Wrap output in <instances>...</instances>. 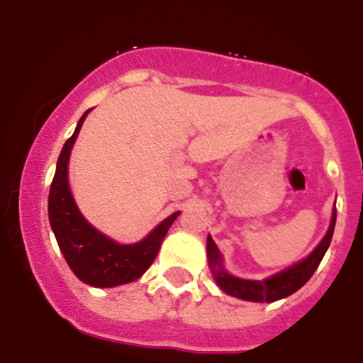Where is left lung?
Segmentation results:
<instances>
[{
  "instance_id": "1",
  "label": "left lung",
  "mask_w": 363,
  "mask_h": 363,
  "mask_svg": "<svg viewBox=\"0 0 363 363\" xmlns=\"http://www.w3.org/2000/svg\"><path fill=\"white\" fill-rule=\"evenodd\" d=\"M335 223H336V209L333 213L331 225L329 230L320 242V245L307 256L306 259H301L300 264L293 265L287 271L274 274V277L267 278V280L256 281V280H242V278L230 277L229 272L221 265V255L218 251L216 243L213 238H207V259H209V267L213 271V277L216 284L220 285V289L223 293L230 294V296L242 298V300L249 301H277L280 298L289 296V294L296 293L300 287L311 280L314 271L318 269L320 262H322L323 255H325L327 247L333 240V233H335Z\"/></svg>"
}]
</instances>
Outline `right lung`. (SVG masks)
<instances>
[{"instance_id": "add662e5", "label": "right lung", "mask_w": 363, "mask_h": 363, "mask_svg": "<svg viewBox=\"0 0 363 363\" xmlns=\"http://www.w3.org/2000/svg\"><path fill=\"white\" fill-rule=\"evenodd\" d=\"M86 112L78 121V127L65 142L57 158L56 174L50 184L49 220L57 245L74 274L94 287H116L138 280L150 267L162 247L167 230L179 213L171 214L145 240L133 245H120L112 242L82 216L70 194L67 165H69L70 149L78 138Z\"/></svg>"}]
</instances>
